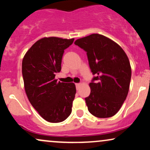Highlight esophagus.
Wrapping results in <instances>:
<instances>
[{
    "label": "esophagus",
    "mask_w": 150,
    "mask_h": 150,
    "mask_svg": "<svg viewBox=\"0 0 150 150\" xmlns=\"http://www.w3.org/2000/svg\"><path fill=\"white\" fill-rule=\"evenodd\" d=\"M75 85H76V88H77V89H78L79 88H80L81 84H80V83H76V84H75Z\"/></svg>",
    "instance_id": "1"
}]
</instances>
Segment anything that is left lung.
Returning <instances> with one entry per match:
<instances>
[{
  "mask_svg": "<svg viewBox=\"0 0 150 150\" xmlns=\"http://www.w3.org/2000/svg\"><path fill=\"white\" fill-rule=\"evenodd\" d=\"M75 45L87 52L93 75L91 92L85 98L89 111L97 118H109L120 110L126 99L131 67L126 53L109 38L92 34L77 39Z\"/></svg>",
  "mask_w": 150,
  "mask_h": 150,
  "instance_id": "8db88e82",
  "label": "left lung"
}]
</instances>
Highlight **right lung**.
Instances as JSON below:
<instances>
[{
  "label": "right lung",
  "instance_id": "1",
  "mask_svg": "<svg viewBox=\"0 0 150 150\" xmlns=\"http://www.w3.org/2000/svg\"><path fill=\"white\" fill-rule=\"evenodd\" d=\"M74 39L44 37L35 42L22 60L25 92L32 106L50 123L65 120L72 112L76 88L73 82H58L64 50Z\"/></svg>",
  "mask_w": 150,
  "mask_h": 150
}]
</instances>
